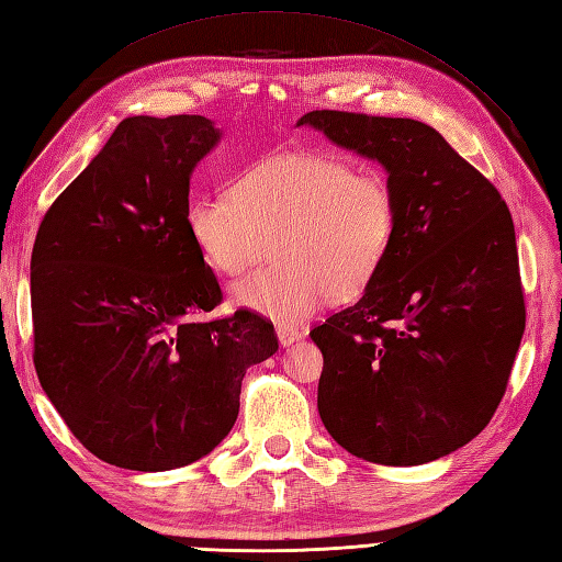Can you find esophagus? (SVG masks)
Here are the masks:
<instances>
[{"label":"esophagus","instance_id":"34e87169","mask_svg":"<svg viewBox=\"0 0 562 562\" xmlns=\"http://www.w3.org/2000/svg\"><path fill=\"white\" fill-rule=\"evenodd\" d=\"M304 333L300 328H288V326H278V340L282 348H290L296 340H302Z\"/></svg>","mask_w":562,"mask_h":562}]
</instances>
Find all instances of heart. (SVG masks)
<instances>
[{
    "instance_id": "1",
    "label": "heart",
    "mask_w": 562,
    "mask_h": 562,
    "mask_svg": "<svg viewBox=\"0 0 562 562\" xmlns=\"http://www.w3.org/2000/svg\"><path fill=\"white\" fill-rule=\"evenodd\" d=\"M186 229L207 266L234 278L266 254L280 268L236 282L232 304L296 328L333 294H360L396 236V198L376 169L328 151H278L236 176L232 195L190 198Z\"/></svg>"
}]
</instances>
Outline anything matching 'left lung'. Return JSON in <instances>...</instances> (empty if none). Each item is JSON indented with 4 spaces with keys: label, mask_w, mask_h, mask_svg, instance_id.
Here are the masks:
<instances>
[{
    "label": "left lung",
    "mask_w": 562,
    "mask_h": 562,
    "mask_svg": "<svg viewBox=\"0 0 562 562\" xmlns=\"http://www.w3.org/2000/svg\"><path fill=\"white\" fill-rule=\"evenodd\" d=\"M381 164L396 236L360 302L312 330L324 352L318 413L352 457L420 465L481 435L524 336L512 214L435 127L312 111L296 121Z\"/></svg>",
    "instance_id": "left-lung-1"
}]
</instances>
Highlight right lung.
I'll return each mask as SVG.
<instances>
[{
	"mask_svg": "<svg viewBox=\"0 0 562 562\" xmlns=\"http://www.w3.org/2000/svg\"><path fill=\"white\" fill-rule=\"evenodd\" d=\"M220 139L202 115L125 117L35 236V372L71 435L121 469L207 457L246 369L278 352L258 314L193 318L222 302L186 229L190 176Z\"/></svg>",
	"mask_w": 562,
	"mask_h": 562,
	"instance_id": "add662e5",
	"label": "right lung"
}]
</instances>
